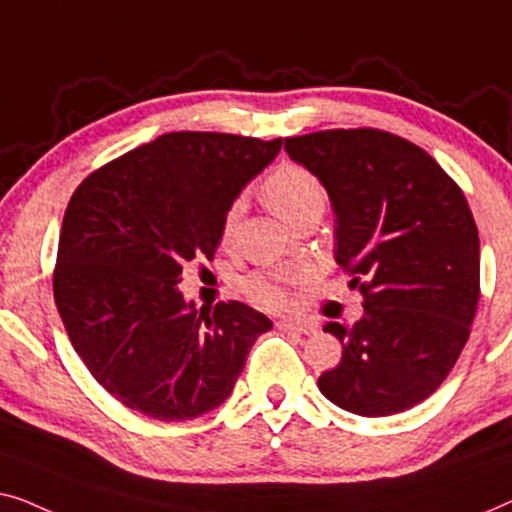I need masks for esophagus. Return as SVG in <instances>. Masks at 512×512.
Here are the masks:
<instances>
[{
    "label": "esophagus",
    "mask_w": 512,
    "mask_h": 512,
    "mask_svg": "<svg viewBox=\"0 0 512 512\" xmlns=\"http://www.w3.org/2000/svg\"><path fill=\"white\" fill-rule=\"evenodd\" d=\"M276 327L287 334H313L315 327L306 320H278Z\"/></svg>",
    "instance_id": "34e87169"
}]
</instances>
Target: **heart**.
Here are the masks:
<instances>
[{"label": "heart", "instance_id": "obj_1", "mask_svg": "<svg viewBox=\"0 0 512 512\" xmlns=\"http://www.w3.org/2000/svg\"><path fill=\"white\" fill-rule=\"evenodd\" d=\"M262 192L273 211L283 215L294 227L308 215L322 213L327 204L325 185L311 169L297 162H283L269 171L262 183ZM241 208V201L229 204L222 220V243L232 241ZM294 280L297 276L290 271H255L253 276L243 280V292L266 308H283L290 301V285Z\"/></svg>", "mask_w": 512, "mask_h": 512}]
</instances>
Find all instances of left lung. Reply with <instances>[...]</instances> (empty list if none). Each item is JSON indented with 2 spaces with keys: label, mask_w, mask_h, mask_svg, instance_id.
<instances>
[{
  "label": "left lung",
  "mask_w": 512,
  "mask_h": 512,
  "mask_svg": "<svg viewBox=\"0 0 512 512\" xmlns=\"http://www.w3.org/2000/svg\"><path fill=\"white\" fill-rule=\"evenodd\" d=\"M336 211V262L364 297L352 327L327 322L341 364L318 378L338 408L401 413L462 355L480 301V241L462 187L415 143L376 127L287 136Z\"/></svg>",
  "instance_id": "obj_1"
}]
</instances>
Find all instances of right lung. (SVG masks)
Wrapping results in <instances>:
<instances>
[{"label": "right lung", "instance_id": "add662e5", "mask_svg": "<svg viewBox=\"0 0 512 512\" xmlns=\"http://www.w3.org/2000/svg\"><path fill=\"white\" fill-rule=\"evenodd\" d=\"M283 139L171 132L85 178L64 211L53 294L69 341L111 397L153 420L218 408L271 320L241 301L185 304L183 266L213 259L236 194Z\"/></svg>", "mask_w": 512, "mask_h": 512}]
</instances>
